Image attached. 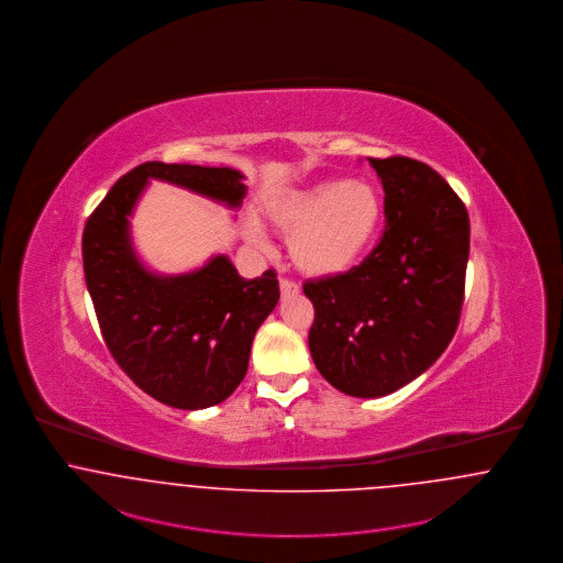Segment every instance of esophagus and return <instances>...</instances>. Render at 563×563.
Wrapping results in <instances>:
<instances>
[{"instance_id":"obj_1","label":"esophagus","mask_w":563,"mask_h":563,"mask_svg":"<svg viewBox=\"0 0 563 563\" xmlns=\"http://www.w3.org/2000/svg\"><path fill=\"white\" fill-rule=\"evenodd\" d=\"M279 290H282V294H284V296H288V294L298 292V286H296L294 282H290V279L282 277V279H279Z\"/></svg>"}]
</instances>
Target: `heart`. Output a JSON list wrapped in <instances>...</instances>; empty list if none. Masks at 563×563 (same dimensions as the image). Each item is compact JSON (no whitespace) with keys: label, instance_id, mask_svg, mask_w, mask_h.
Instances as JSON below:
<instances>
[{"label":"heart","instance_id":"b5f03b06","mask_svg":"<svg viewBox=\"0 0 563 563\" xmlns=\"http://www.w3.org/2000/svg\"><path fill=\"white\" fill-rule=\"evenodd\" d=\"M265 217L288 238L294 267L311 277H334L353 269L376 238L383 199L366 180L325 178L300 189H282L265 199ZM252 242L267 238L247 224Z\"/></svg>","mask_w":563,"mask_h":563}]
</instances>
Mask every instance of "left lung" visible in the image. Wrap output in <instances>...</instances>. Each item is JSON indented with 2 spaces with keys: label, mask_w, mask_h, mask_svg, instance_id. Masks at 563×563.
<instances>
[{
  "label": "left lung",
  "mask_w": 563,
  "mask_h": 563,
  "mask_svg": "<svg viewBox=\"0 0 563 563\" xmlns=\"http://www.w3.org/2000/svg\"><path fill=\"white\" fill-rule=\"evenodd\" d=\"M385 231L362 265L305 282L316 307L309 349L319 374L353 397H383L438 362L465 298L468 214L431 166L372 159Z\"/></svg>",
  "instance_id": "1"
}]
</instances>
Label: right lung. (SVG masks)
Wrapping results in <instances>:
<instances>
[{
	"label": "right lung",
	"instance_id": "1",
	"mask_svg": "<svg viewBox=\"0 0 563 563\" xmlns=\"http://www.w3.org/2000/svg\"><path fill=\"white\" fill-rule=\"evenodd\" d=\"M151 178L240 208L244 174L141 164L111 187L81 238L86 286L113 360L157 401L201 410L224 401L244 380L254 334L279 300L277 275L269 269L244 279L224 254L183 275L145 269L128 219Z\"/></svg>",
	"mask_w": 563,
	"mask_h": 563
}]
</instances>
